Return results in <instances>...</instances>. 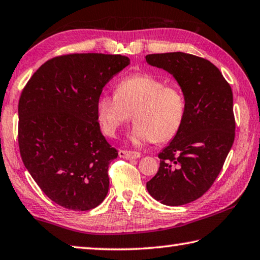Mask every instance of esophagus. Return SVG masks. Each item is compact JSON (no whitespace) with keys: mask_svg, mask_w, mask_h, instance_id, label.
Returning <instances> with one entry per match:
<instances>
[{"mask_svg":"<svg viewBox=\"0 0 260 260\" xmlns=\"http://www.w3.org/2000/svg\"><path fill=\"white\" fill-rule=\"evenodd\" d=\"M118 156L123 159H138V158H140V153L135 152V151L120 150L118 151Z\"/></svg>","mask_w":260,"mask_h":260,"instance_id":"34e87169","label":"esophagus"}]
</instances>
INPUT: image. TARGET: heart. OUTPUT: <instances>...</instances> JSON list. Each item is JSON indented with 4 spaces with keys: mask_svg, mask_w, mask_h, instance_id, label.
<instances>
[{
    "mask_svg": "<svg viewBox=\"0 0 260 260\" xmlns=\"http://www.w3.org/2000/svg\"><path fill=\"white\" fill-rule=\"evenodd\" d=\"M186 96L180 85L148 72L123 77L115 94H100L95 112L102 133L115 137L133 113L135 143H165L181 130L186 117Z\"/></svg>",
    "mask_w": 260,
    "mask_h": 260,
    "instance_id": "1",
    "label": "heart"
}]
</instances>
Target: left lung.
I'll return each instance as SVG.
<instances>
[{
	"label": "left lung",
	"mask_w": 260,
	"mask_h": 260,
	"mask_svg": "<svg viewBox=\"0 0 260 260\" xmlns=\"http://www.w3.org/2000/svg\"><path fill=\"white\" fill-rule=\"evenodd\" d=\"M146 61L175 77L188 104L185 121L159 153V170L146 188L165 205H184L211 188L233 146V91L218 68L206 58L174 52L150 54Z\"/></svg>",
	"instance_id": "left-lung-1"
}]
</instances>
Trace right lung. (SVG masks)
I'll list each match as a JSON object with an SVG mask.
<instances>
[{
    "mask_svg": "<svg viewBox=\"0 0 260 260\" xmlns=\"http://www.w3.org/2000/svg\"><path fill=\"white\" fill-rule=\"evenodd\" d=\"M129 64L122 55H61L45 62L23 88L20 156L59 206L88 211L108 193V167L118 153L101 134L95 105L105 85Z\"/></svg>",
    "mask_w": 260,
    "mask_h": 260,
    "instance_id": "right-lung-1",
    "label": "right lung"
}]
</instances>
